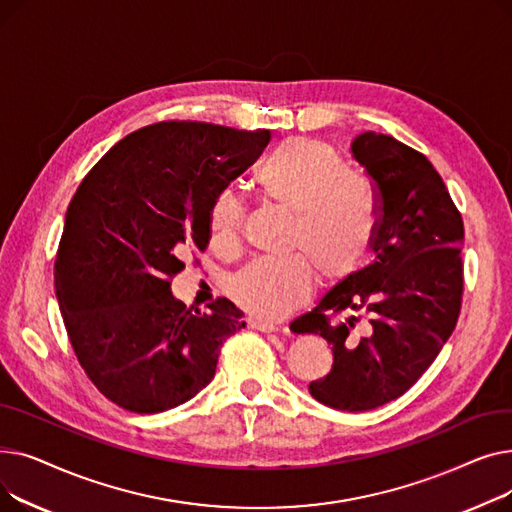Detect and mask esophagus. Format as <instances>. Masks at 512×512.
Listing matches in <instances>:
<instances>
[{
	"instance_id": "esophagus-1",
	"label": "esophagus",
	"mask_w": 512,
	"mask_h": 512,
	"mask_svg": "<svg viewBox=\"0 0 512 512\" xmlns=\"http://www.w3.org/2000/svg\"><path fill=\"white\" fill-rule=\"evenodd\" d=\"M249 328L259 330V332H276L278 326L272 324V321H261V319H249Z\"/></svg>"
}]
</instances>
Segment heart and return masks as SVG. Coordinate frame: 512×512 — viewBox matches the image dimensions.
Here are the masks:
<instances>
[{"mask_svg": "<svg viewBox=\"0 0 512 512\" xmlns=\"http://www.w3.org/2000/svg\"><path fill=\"white\" fill-rule=\"evenodd\" d=\"M259 191L292 211L288 247L301 251L282 259H255L230 280L232 301L259 319H280L301 305L313 288V270L324 282L353 276L365 263L378 205L369 182L348 172L326 143L290 139L267 155L255 174ZM242 203L232 188H220L207 211L209 242L220 253L240 245Z\"/></svg>", "mask_w": 512, "mask_h": 512, "instance_id": "obj_1", "label": "heart"}]
</instances>
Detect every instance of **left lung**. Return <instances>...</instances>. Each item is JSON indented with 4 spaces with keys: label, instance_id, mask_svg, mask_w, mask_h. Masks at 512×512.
Returning <instances> with one entry per match:
<instances>
[{
    "label": "left lung",
    "instance_id": "1",
    "mask_svg": "<svg viewBox=\"0 0 512 512\" xmlns=\"http://www.w3.org/2000/svg\"><path fill=\"white\" fill-rule=\"evenodd\" d=\"M353 157L373 182V263L294 319V334L332 344L326 378L309 384L338 411H371L405 394L436 361L463 305V218L429 159L390 134L363 132ZM368 319V332L354 328Z\"/></svg>",
    "mask_w": 512,
    "mask_h": 512
}]
</instances>
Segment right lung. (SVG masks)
I'll list each match as a JSON object with an SVG mask.
<instances>
[{
    "label": "right lung",
    "mask_w": 512,
    "mask_h": 512,
    "mask_svg": "<svg viewBox=\"0 0 512 512\" xmlns=\"http://www.w3.org/2000/svg\"><path fill=\"white\" fill-rule=\"evenodd\" d=\"M267 143L263 128L155 122L118 141L76 188L53 282L80 367L118 407L147 415L182 405L245 328L228 299L201 313L170 286L186 257L209 245L213 195Z\"/></svg>",
    "instance_id": "add662e5"
}]
</instances>
